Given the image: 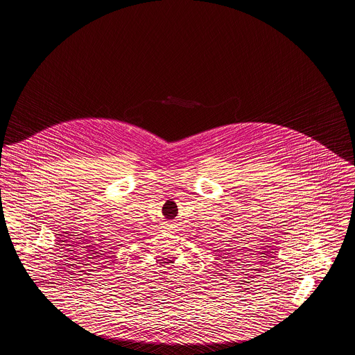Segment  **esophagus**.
<instances>
[{
    "label": "esophagus",
    "mask_w": 355,
    "mask_h": 355,
    "mask_svg": "<svg viewBox=\"0 0 355 355\" xmlns=\"http://www.w3.org/2000/svg\"><path fill=\"white\" fill-rule=\"evenodd\" d=\"M171 227V225H168V229H170Z\"/></svg>",
    "instance_id": "obj_1"
}]
</instances>
